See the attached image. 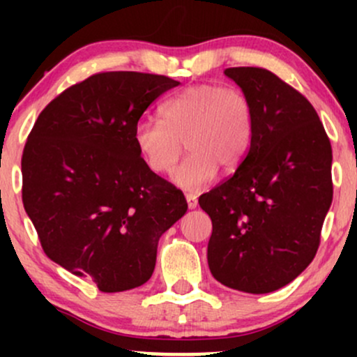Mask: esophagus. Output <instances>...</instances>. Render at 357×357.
Instances as JSON below:
<instances>
[{
    "label": "esophagus",
    "instance_id": "esophagus-1",
    "mask_svg": "<svg viewBox=\"0 0 357 357\" xmlns=\"http://www.w3.org/2000/svg\"><path fill=\"white\" fill-rule=\"evenodd\" d=\"M186 202L190 210H195V208L198 206V198H196V195H186Z\"/></svg>",
    "mask_w": 357,
    "mask_h": 357
}]
</instances>
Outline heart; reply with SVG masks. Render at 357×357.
Instances as JSON below:
<instances>
[{"instance_id": "b5f03b06", "label": "heart", "mask_w": 357, "mask_h": 357, "mask_svg": "<svg viewBox=\"0 0 357 357\" xmlns=\"http://www.w3.org/2000/svg\"><path fill=\"white\" fill-rule=\"evenodd\" d=\"M161 119H142L134 142L154 173L173 169L186 142L190 155L171 174L183 191H199L218 173L241 165L253 139L252 102L240 89L198 84L166 100Z\"/></svg>"}]
</instances>
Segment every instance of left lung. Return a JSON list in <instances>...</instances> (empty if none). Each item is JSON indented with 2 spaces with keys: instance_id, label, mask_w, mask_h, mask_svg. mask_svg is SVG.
Segmentation results:
<instances>
[{
  "instance_id": "obj_1",
  "label": "left lung",
  "mask_w": 357,
  "mask_h": 357,
  "mask_svg": "<svg viewBox=\"0 0 357 357\" xmlns=\"http://www.w3.org/2000/svg\"><path fill=\"white\" fill-rule=\"evenodd\" d=\"M225 75L252 102L253 139L235 174L199 196L213 223L208 265L230 289L268 294L314 260L333 203V149L310 102L275 73Z\"/></svg>"
}]
</instances>
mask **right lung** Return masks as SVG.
<instances>
[{
    "label": "right lung",
    "instance_id": "1",
    "mask_svg": "<svg viewBox=\"0 0 357 357\" xmlns=\"http://www.w3.org/2000/svg\"><path fill=\"white\" fill-rule=\"evenodd\" d=\"M178 85L153 73H96L53 99L24 144L23 206L45 253L100 292L146 284L159 238L188 210L134 142L144 110Z\"/></svg>",
    "mask_w": 357,
    "mask_h": 357
}]
</instances>
